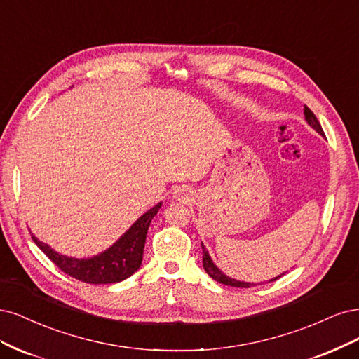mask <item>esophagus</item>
Here are the masks:
<instances>
[{
  "label": "esophagus",
  "instance_id": "1",
  "mask_svg": "<svg viewBox=\"0 0 359 359\" xmlns=\"http://www.w3.org/2000/svg\"><path fill=\"white\" fill-rule=\"evenodd\" d=\"M172 196H175V198L179 200V201H191L192 192H191L189 188L182 187V188H177V189L175 191V195H172Z\"/></svg>",
  "mask_w": 359,
  "mask_h": 359
}]
</instances>
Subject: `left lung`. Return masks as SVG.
I'll list each match as a JSON object with an SVG mask.
<instances>
[{
  "instance_id": "obj_1",
  "label": "left lung",
  "mask_w": 359,
  "mask_h": 359,
  "mask_svg": "<svg viewBox=\"0 0 359 359\" xmlns=\"http://www.w3.org/2000/svg\"><path fill=\"white\" fill-rule=\"evenodd\" d=\"M304 116H306V121H307V123L311 126V128H313L316 133H319L320 135H325V134H323L322 126H320L319 121L316 119L313 111H311L307 106H304ZM201 248H203V267H204L205 273L209 274L213 280H216V282H219V283L228 285V286H234V287H250V286L255 285V283L240 282V280H236V279H231V277H228L226 274H224L221 270H219V269L216 267L215 262L212 261V258H210V255H209V252H207V249L204 248L203 243H201ZM282 276H283V274L274 277V279H271L270 282L277 280V279H279V277H282Z\"/></svg>"
}]
</instances>
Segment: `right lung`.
Here are the masks:
<instances>
[{
  "instance_id": "1",
  "label": "right lung",
  "mask_w": 359,
  "mask_h": 359,
  "mask_svg": "<svg viewBox=\"0 0 359 359\" xmlns=\"http://www.w3.org/2000/svg\"><path fill=\"white\" fill-rule=\"evenodd\" d=\"M161 205H163V203H158L152 209L147 210L143 216L137 219L116 243H113L107 250L92 258L79 259L61 255V253L50 249V246L46 245V243L40 241L36 236L31 234V237L34 243L46 253V257L56 264L57 269L74 277V279L92 285L118 283L140 269L147 229L154 216L161 209Z\"/></svg>"
}]
</instances>
